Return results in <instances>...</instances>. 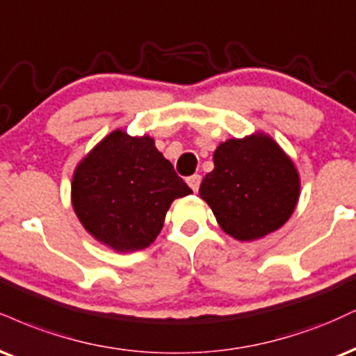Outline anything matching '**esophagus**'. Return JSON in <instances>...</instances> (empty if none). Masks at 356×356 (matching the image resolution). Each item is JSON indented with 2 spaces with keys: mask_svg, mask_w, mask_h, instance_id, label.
Wrapping results in <instances>:
<instances>
[{
  "mask_svg": "<svg viewBox=\"0 0 356 356\" xmlns=\"http://www.w3.org/2000/svg\"><path fill=\"white\" fill-rule=\"evenodd\" d=\"M187 184H189V187L194 192L199 191V186H200V175L195 174V175H191L189 179H187Z\"/></svg>",
  "mask_w": 356,
  "mask_h": 356,
  "instance_id": "obj_1",
  "label": "esophagus"
}]
</instances>
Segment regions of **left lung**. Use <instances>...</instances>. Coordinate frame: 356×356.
<instances>
[{
  "label": "left lung",
  "instance_id": "8db88e82",
  "mask_svg": "<svg viewBox=\"0 0 356 356\" xmlns=\"http://www.w3.org/2000/svg\"><path fill=\"white\" fill-rule=\"evenodd\" d=\"M199 194L225 234L250 242L290 219L300 197V175L270 136L255 132L217 145L213 170Z\"/></svg>",
  "mask_w": 356,
  "mask_h": 356
}]
</instances>
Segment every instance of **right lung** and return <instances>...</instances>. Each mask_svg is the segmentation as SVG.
<instances>
[{"mask_svg":"<svg viewBox=\"0 0 356 356\" xmlns=\"http://www.w3.org/2000/svg\"><path fill=\"white\" fill-rule=\"evenodd\" d=\"M192 194L151 136L115 129L76 167L72 209L86 230L115 252L156 241L174 199Z\"/></svg>","mask_w":356,"mask_h":356,"instance_id":"obj_1","label":"right lung"}]
</instances>
